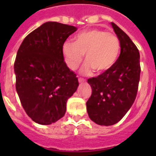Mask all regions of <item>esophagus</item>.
<instances>
[{"mask_svg": "<svg viewBox=\"0 0 156 156\" xmlns=\"http://www.w3.org/2000/svg\"><path fill=\"white\" fill-rule=\"evenodd\" d=\"M78 82H79V83H83L85 82V79L84 78H78Z\"/></svg>", "mask_w": 156, "mask_h": 156, "instance_id": "1", "label": "esophagus"}]
</instances>
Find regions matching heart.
Masks as SVG:
<instances>
[{"label":"heart","mask_w":156,"mask_h":156,"mask_svg":"<svg viewBox=\"0 0 156 156\" xmlns=\"http://www.w3.org/2000/svg\"><path fill=\"white\" fill-rule=\"evenodd\" d=\"M121 52V43L116 35L99 29L81 31L74 42L67 40L62 45V53L67 66L74 70L84 57L87 63L82 69L83 74H90L95 69L102 73L110 70L116 63Z\"/></svg>","instance_id":"b5f03b06"}]
</instances>
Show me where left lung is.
<instances>
[{"label": "left lung", "instance_id": "left-lung-1", "mask_svg": "<svg viewBox=\"0 0 156 156\" xmlns=\"http://www.w3.org/2000/svg\"><path fill=\"white\" fill-rule=\"evenodd\" d=\"M121 43L115 66L98 77L89 78L92 93L87 102L90 119L100 126H112L123 118L135 100L140 79V55L130 38L113 23Z\"/></svg>", "mask_w": 156, "mask_h": 156}]
</instances>
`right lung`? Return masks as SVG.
I'll return each instance as SVG.
<instances>
[{"instance_id": "right-lung-1", "label": "right lung", "mask_w": 156, "mask_h": 156, "mask_svg": "<svg viewBox=\"0 0 156 156\" xmlns=\"http://www.w3.org/2000/svg\"><path fill=\"white\" fill-rule=\"evenodd\" d=\"M77 30L47 22L30 32L18 50L16 90L28 116L40 125H51L63 117L67 100L78 89V78L62 53L63 44Z\"/></svg>"}]
</instances>
